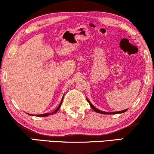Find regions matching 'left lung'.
Listing matches in <instances>:
<instances>
[{
  "label": "left lung",
  "instance_id": "1",
  "mask_svg": "<svg viewBox=\"0 0 154 154\" xmlns=\"http://www.w3.org/2000/svg\"><path fill=\"white\" fill-rule=\"evenodd\" d=\"M87 101L88 102H89V104L90 105V106H91V108L93 109V110L95 111L97 113H102V114H116V113H124L125 112V111H128V109H125V110H123V111H114V112H106V111H102L101 110H99V109H96L95 107H94L93 105L91 104V102H90L89 100L87 99Z\"/></svg>",
  "mask_w": 154,
  "mask_h": 154
}]
</instances>
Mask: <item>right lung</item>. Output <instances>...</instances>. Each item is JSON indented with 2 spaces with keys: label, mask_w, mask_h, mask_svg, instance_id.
Masks as SVG:
<instances>
[{
  "label": "right lung",
  "mask_w": 154,
  "mask_h": 154,
  "mask_svg": "<svg viewBox=\"0 0 154 154\" xmlns=\"http://www.w3.org/2000/svg\"><path fill=\"white\" fill-rule=\"evenodd\" d=\"M63 98H64V96H63V97H62V101H61V102H60V105H59L58 106V107L55 110H54L53 112H52V113H43V114H39V115H35V116H39V117H45V116H49V115H52V114H54V113H56L57 112V111H59V109H60V106H61V105H62V100H63ZM29 114V113H28ZM29 115H31V114H29ZM31 116H34V115H31Z\"/></svg>",
  "instance_id": "obj_1"
}]
</instances>
